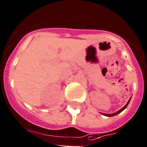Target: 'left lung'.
Returning <instances> with one entry per match:
<instances>
[{"label": "left lung", "mask_w": 147, "mask_h": 147, "mask_svg": "<svg viewBox=\"0 0 147 147\" xmlns=\"http://www.w3.org/2000/svg\"><path fill=\"white\" fill-rule=\"evenodd\" d=\"M130 100H131V98H130V100H128V102L126 103V105H125L124 106V107H123L122 109H121V110H118V112H116V113H113V114H105V113H102V115H105V116H107V117H112V116H114V115H116L119 114L120 113H121V112H122L123 110H125V109L126 108V107H127V106H128V105L129 104V102H130Z\"/></svg>", "instance_id": "1"}]
</instances>
